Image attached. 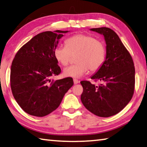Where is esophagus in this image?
Instances as JSON below:
<instances>
[{"instance_id":"esophagus-1","label":"esophagus","mask_w":147,"mask_h":147,"mask_svg":"<svg viewBox=\"0 0 147 147\" xmlns=\"http://www.w3.org/2000/svg\"><path fill=\"white\" fill-rule=\"evenodd\" d=\"M79 82V81H78V80L76 79H74V84H78Z\"/></svg>"}]
</instances>
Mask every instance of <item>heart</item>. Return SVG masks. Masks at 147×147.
Instances as JSON below:
<instances>
[{
  "instance_id": "1",
  "label": "heart",
  "mask_w": 147,
  "mask_h": 147,
  "mask_svg": "<svg viewBox=\"0 0 147 147\" xmlns=\"http://www.w3.org/2000/svg\"><path fill=\"white\" fill-rule=\"evenodd\" d=\"M65 45L56 47L54 55L62 66L67 65L71 57L76 56L77 64L63 70V76L66 77L80 78L88 74L89 70L97 71L106 60V48L104 43L91 35H74L66 40Z\"/></svg>"
}]
</instances>
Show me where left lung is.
<instances>
[{
    "instance_id": "left-lung-1",
    "label": "left lung",
    "mask_w": 147,
    "mask_h": 147,
    "mask_svg": "<svg viewBox=\"0 0 147 147\" xmlns=\"http://www.w3.org/2000/svg\"><path fill=\"white\" fill-rule=\"evenodd\" d=\"M104 36L106 57L103 65L91 77L102 84L89 81L81 84L83 105L98 117H109L117 114L131 100L134 90L135 69L131 54L114 30L108 27L90 29Z\"/></svg>"
}]
</instances>
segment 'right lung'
Returning a JSON list of instances; mask_svg holds the SVG:
<instances>
[{
  "label": "right lung",
  "mask_w": 147,
  "mask_h": 147,
  "mask_svg": "<svg viewBox=\"0 0 147 147\" xmlns=\"http://www.w3.org/2000/svg\"><path fill=\"white\" fill-rule=\"evenodd\" d=\"M68 32H41L15 55L11 68V88L16 102L29 115L43 117L54 111L74 84L71 77L51 81L61 73L54 49Z\"/></svg>",
  "instance_id": "add662e5"
}]
</instances>
